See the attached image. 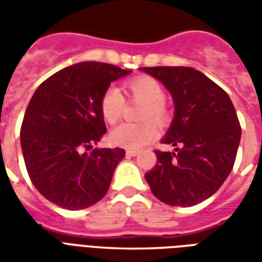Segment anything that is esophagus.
I'll list each match as a JSON object with an SVG mask.
<instances>
[{"instance_id": "34e87169", "label": "esophagus", "mask_w": 262, "mask_h": 262, "mask_svg": "<svg viewBox=\"0 0 262 262\" xmlns=\"http://www.w3.org/2000/svg\"><path fill=\"white\" fill-rule=\"evenodd\" d=\"M137 153H139L137 150H126V156L127 157H135V156H137Z\"/></svg>"}]
</instances>
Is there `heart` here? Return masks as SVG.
Segmentation results:
<instances>
[{"instance_id":"obj_1","label":"heart","mask_w":262,"mask_h":262,"mask_svg":"<svg viewBox=\"0 0 262 262\" xmlns=\"http://www.w3.org/2000/svg\"><path fill=\"white\" fill-rule=\"evenodd\" d=\"M125 91L132 101L143 103L140 111V120H147L139 125L123 123L115 127L109 133V142L114 146L123 148H140L156 139L159 129L155 122L163 125L168 120V111L165 108V92L159 81L151 77H137L127 81L125 84ZM125 108V98L116 88H108L101 97V115L108 122L114 125L120 119ZM151 119V121H148Z\"/></svg>"}]
</instances>
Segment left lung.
<instances>
[{"mask_svg": "<svg viewBox=\"0 0 262 262\" xmlns=\"http://www.w3.org/2000/svg\"><path fill=\"white\" fill-rule=\"evenodd\" d=\"M170 91L174 118L156 151L146 181L161 202L193 206L213 195L230 174L242 127L233 102L217 84L192 67H143Z\"/></svg>", "mask_w": 262, "mask_h": 262, "instance_id": "1", "label": "left lung"}]
</instances>
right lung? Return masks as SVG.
<instances>
[{
	"mask_svg": "<svg viewBox=\"0 0 262 262\" xmlns=\"http://www.w3.org/2000/svg\"><path fill=\"white\" fill-rule=\"evenodd\" d=\"M130 73L84 61L54 73L31 98L20 127V147L32 184L54 205L85 209L108 192L125 150L91 148L106 133L102 94L112 81Z\"/></svg>",
	"mask_w": 262,
	"mask_h": 262,
	"instance_id": "right-lung-1",
	"label": "right lung"
}]
</instances>
